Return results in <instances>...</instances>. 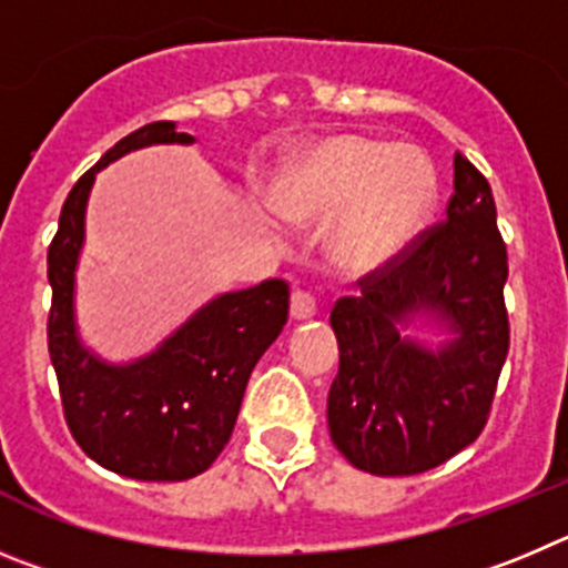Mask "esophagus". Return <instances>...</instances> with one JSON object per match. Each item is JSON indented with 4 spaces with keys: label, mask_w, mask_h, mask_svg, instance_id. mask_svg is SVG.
<instances>
[{
    "label": "esophagus",
    "mask_w": 568,
    "mask_h": 568,
    "mask_svg": "<svg viewBox=\"0 0 568 568\" xmlns=\"http://www.w3.org/2000/svg\"><path fill=\"white\" fill-rule=\"evenodd\" d=\"M314 314H316L314 296H311L308 291L296 288L294 294H291V316H294L296 322H303V320H311Z\"/></svg>",
    "instance_id": "obj_1"
}]
</instances>
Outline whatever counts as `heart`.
<instances>
[{
	"label": "heart",
	"instance_id": "obj_1",
	"mask_svg": "<svg viewBox=\"0 0 568 568\" xmlns=\"http://www.w3.org/2000/svg\"><path fill=\"white\" fill-rule=\"evenodd\" d=\"M438 197L422 150L365 135L316 144L274 183L272 201L296 223H334L331 254L347 272H371L405 252Z\"/></svg>",
	"mask_w": 568,
	"mask_h": 568
}]
</instances>
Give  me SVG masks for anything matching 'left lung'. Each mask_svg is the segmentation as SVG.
Returning a JSON list of instances; mask_svg holds the SVG:
<instances>
[{
  "label": "left lung",
  "instance_id": "8db88e82",
  "mask_svg": "<svg viewBox=\"0 0 568 568\" xmlns=\"http://www.w3.org/2000/svg\"><path fill=\"white\" fill-rule=\"evenodd\" d=\"M504 283L493 192L456 152L447 221L331 311L328 427L356 469L416 475L478 438L509 351Z\"/></svg>",
  "mask_w": 568,
  "mask_h": 568
}]
</instances>
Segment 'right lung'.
Listing matches in <instances>:
<instances>
[{
    "label": "right lung",
    "mask_w": 568,
    "mask_h": 568,
    "mask_svg": "<svg viewBox=\"0 0 568 568\" xmlns=\"http://www.w3.org/2000/svg\"><path fill=\"white\" fill-rule=\"evenodd\" d=\"M158 144L192 146L175 121H155L121 138L81 175L61 206L48 252L53 308L50 359L64 418L87 456L135 481H186L212 467L232 438L240 402L260 356L288 320V283L212 296L152 351L110 362L87 345L75 311V274L87 240V203L95 175L119 158Z\"/></svg>",
    "instance_id": "obj_1"
}]
</instances>
